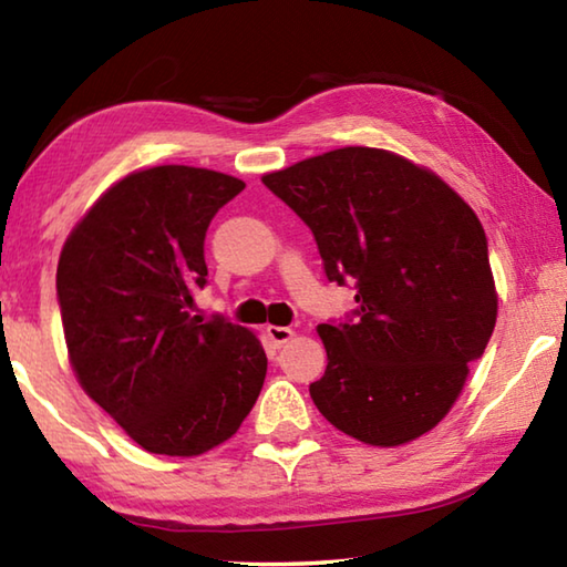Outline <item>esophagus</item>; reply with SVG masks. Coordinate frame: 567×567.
Returning a JSON list of instances; mask_svg holds the SVG:
<instances>
[{"instance_id":"obj_1","label":"esophagus","mask_w":567,"mask_h":567,"mask_svg":"<svg viewBox=\"0 0 567 567\" xmlns=\"http://www.w3.org/2000/svg\"><path fill=\"white\" fill-rule=\"evenodd\" d=\"M267 338H270L275 348H282L285 342H290L295 338V332L290 328H277V324H270V328H267Z\"/></svg>"}]
</instances>
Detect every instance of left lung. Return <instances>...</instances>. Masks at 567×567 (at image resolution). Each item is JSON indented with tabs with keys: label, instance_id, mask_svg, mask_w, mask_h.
Here are the masks:
<instances>
[{
	"label": "left lung",
	"instance_id": "obj_1",
	"mask_svg": "<svg viewBox=\"0 0 567 567\" xmlns=\"http://www.w3.org/2000/svg\"><path fill=\"white\" fill-rule=\"evenodd\" d=\"M262 182L312 229L328 280L358 292L348 320L318 328L328 368L312 402L368 445L425 435L495 328L477 215L430 169L372 147L324 152Z\"/></svg>",
	"mask_w": 567,
	"mask_h": 567
}]
</instances>
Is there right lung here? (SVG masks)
<instances>
[{"label":"right lung","mask_w":567,"mask_h":567,"mask_svg":"<svg viewBox=\"0 0 567 567\" xmlns=\"http://www.w3.org/2000/svg\"><path fill=\"white\" fill-rule=\"evenodd\" d=\"M243 189L203 167L132 172L62 247L56 300L76 380L147 453H207L237 433L262 390L255 332L187 312L207 285V227Z\"/></svg>","instance_id":"1"}]
</instances>
